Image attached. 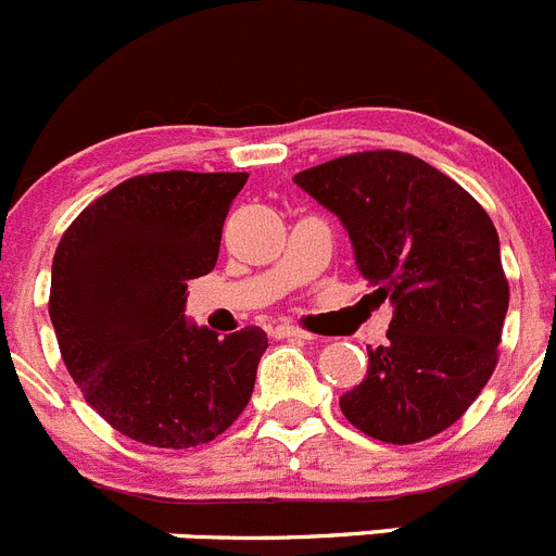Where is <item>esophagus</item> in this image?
<instances>
[{"instance_id":"1","label":"esophagus","mask_w":556,"mask_h":556,"mask_svg":"<svg viewBox=\"0 0 556 556\" xmlns=\"http://www.w3.org/2000/svg\"><path fill=\"white\" fill-rule=\"evenodd\" d=\"M275 337L278 339H312V333L301 331V328H294V326H275Z\"/></svg>"}]
</instances>
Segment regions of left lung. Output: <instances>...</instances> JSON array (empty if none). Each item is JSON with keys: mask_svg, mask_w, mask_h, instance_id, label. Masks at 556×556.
Masks as SVG:
<instances>
[{"mask_svg": "<svg viewBox=\"0 0 556 556\" xmlns=\"http://www.w3.org/2000/svg\"><path fill=\"white\" fill-rule=\"evenodd\" d=\"M292 180L339 217L358 275L392 303L387 342L367 345V376L339 406L381 443L440 434L498 362L509 287L488 211L409 152H353Z\"/></svg>", "mask_w": 556, "mask_h": 556, "instance_id": "left-lung-1", "label": "left lung"}]
</instances>
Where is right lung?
Wrapping results in <instances>:
<instances>
[{
  "mask_svg": "<svg viewBox=\"0 0 556 556\" xmlns=\"http://www.w3.org/2000/svg\"><path fill=\"white\" fill-rule=\"evenodd\" d=\"M248 172L139 175L88 205L52 258L49 317L83 395L136 443L194 448L253 395L262 328L208 331L186 287L217 264Z\"/></svg>",
  "mask_w": 556,
  "mask_h": 556,
  "instance_id": "obj_1",
  "label": "right lung"
}]
</instances>
